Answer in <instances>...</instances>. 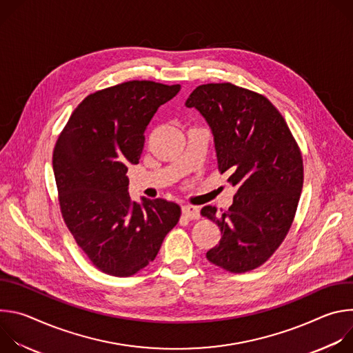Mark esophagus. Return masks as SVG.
Masks as SVG:
<instances>
[{
  "label": "esophagus",
  "mask_w": 353,
  "mask_h": 353,
  "mask_svg": "<svg viewBox=\"0 0 353 353\" xmlns=\"http://www.w3.org/2000/svg\"><path fill=\"white\" fill-rule=\"evenodd\" d=\"M181 212L188 219H198L199 218V210L196 207H192V205H184L181 208Z\"/></svg>",
  "instance_id": "34e87169"
}]
</instances>
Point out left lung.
I'll use <instances>...</instances> for the list:
<instances>
[{"label": "left lung", "instance_id": "left-lung-1", "mask_svg": "<svg viewBox=\"0 0 353 353\" xmlns=\"http://www.w3.org/2000/svg\"><path fill=\"white\" fill-rule=\"evenodd\" d=\"M185 106L210 124L219 172L237 187L221 216L215 207L201 210L222 234L207 259L233 274L254 270L275 253L292 226L303 188L297 142L265 96L230 82L196 86Z\"/></svg>", "mask_w": 353, "mask_h": 353}]
</instances>
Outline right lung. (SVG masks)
<instances>
[{"mask_svg":"<svg viewBox=\"0 0 353 353\" xmlns=\"http://www.w3.org/2000/svg\"><path fill=\"white\" fill-rule=\"evenodd\" d=\"M180 85L128 81L86 96L53 152L61 215L77 244L105 274L131 276L154 261L181 210L128 195L127 170L139 162L145 130Z\"/></svg>","mask_w":353,"mask_h":353,"instance_id":"add662e5","label":"right lung"}]
</instances>
